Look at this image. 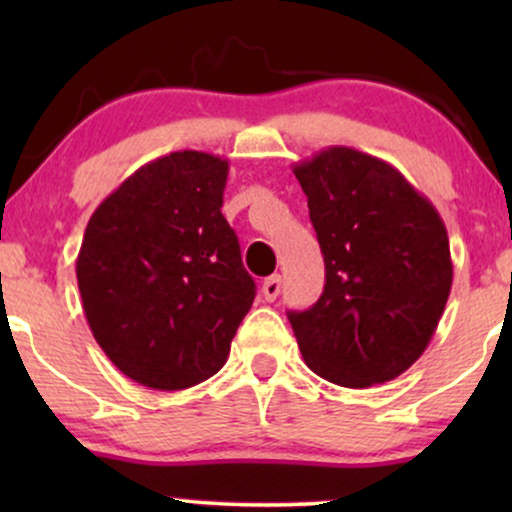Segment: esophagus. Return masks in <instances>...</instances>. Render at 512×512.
<instances>
[{
  "instance_id": "esophagus-1",
  "label": "esophagus",
  "mask_w": 512,
  "mask_h": 512,
  "mask_svg": "<svg viewBox=\"0 0 512 512\" xmlns=\"http://www.w3.org/2000/svg\"><path fill=\"white\" fill-rule=\"evenodd\" d=\"M281 291V276H269L267 281L262 284V296L264 301H274Z\"/></svg>"
}]
</instances>
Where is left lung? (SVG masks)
I'll return each mask as SVG.
<instances>
[{
  "mask_svg": "<svg viewBox=\"0 0 512 512\" xmlns=\"http://www.w3.org/2000/svg\"><path fill=\"white\" fill-rule=\"evenodd\" d=\"M325 257V291L289 313L305 366L334 385L402 375L424 354L452 286L445 223L380 158L330 146L293 166Z\"/></svg>",
  "mask_w": 512,
  "mask_h": 512,
  "instance_id": "obj_1",
  "label": "left lung"
}]
</instances>
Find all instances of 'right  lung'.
Returning a JSON list of instances; mask_svg holds the SVG:
<instances>
[{"label":"right lung","mask_w":512,"mask_h":512,"mask_svg":"<svg viewBox=\"0 0 512 512\" xmlns=\"http://www.w3.org/2000/svg\"><path fill=\"white\" fill-rule=\"evenodd\" d=\"M228 161L173 151L134 170L88 219L76 281L93 337L151 390L219 373L255 301L223 219Z\"/></svg>","instance_id":"1"}]
</instances>
